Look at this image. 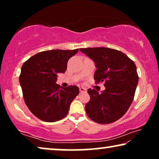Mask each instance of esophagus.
<instances>
[{"mask_svg":"<svg viewBox=\"0 0 159 159\" xmlns=\"http://www.w3.org/2000/svg\"><path fill=\"white\" fill-rule=\"evenodd\" d=\"M80 93H85L86 92V89L83 88H80Z\"/></svg>","mask_w":159,"mask_h":159,"instance_id":"1","label":"esophagus"}]
</instances>
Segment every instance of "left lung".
Listing matches in <instances>:
<instances>
[{"label": "left lung", "instance_id": "left-lung-1", "mask_svg": "<svg viewBox=\"0 0 159 159\" xmlns=\"http://www.w3.org/2000/svg\"><path fill=\"white\" fill-rule=\"evenodd\" d=\"M80 51L95 62V82H104L106 87L101 93L88 89L90 100L85 105L87 115L102 125L114 122L125 114L133 101L139 79L136 65L115 49L88 48Z\"/></svg>", "mask_w": 159, "mask_h": 159}]
</instances>
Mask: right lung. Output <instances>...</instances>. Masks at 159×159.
<instances>
[{"mask_svg":"<svg viewBox=\"0 0 159 159\" xmlns=\"http://www.w3.org/2000/svg\"><path fill=\"white\" fill-rule=\"evenodd\" d=\"M79 49L51 50L35 54L21 66L19 82L24 100L36 117L47 122L59 121L66 116L70 104L79 94L75 85L61 88L58 73H64L69 58Z\"/></svg>","mask_w":159,"mask_h":159,"instance_id":"1","label":"right lung"}]
</instances>
